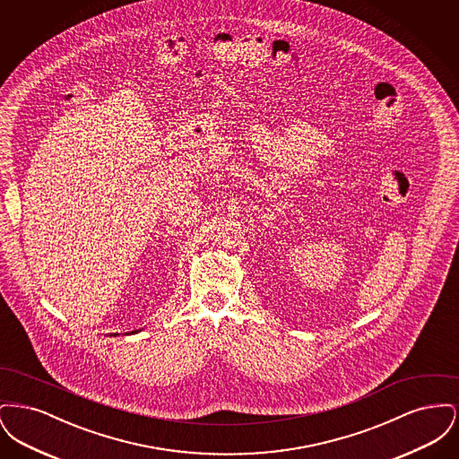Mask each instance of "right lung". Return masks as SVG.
Here are the masks:
<instances>
[{"label": "right lung", "mask_w": 459, "mask_h": 459, "mask_svg": "<svg viewBox=\"0 0 459 459\" xmlns=\"http://www.w3.org/2000/svg\"><path fill=\"white\" fill-rule=\"evenodd\" d=\"M135 332H139V330H134L131 333H135ZM113 335H118V333H113ZM126 335H127V332H126Z\"/></svg>", "instance_id": "obj_1"}]
</instances>
